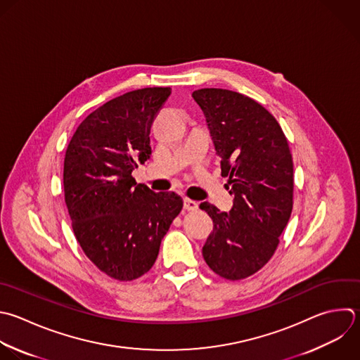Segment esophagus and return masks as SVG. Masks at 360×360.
Returning a JSON list of instances; mask_svg holds the SVG:
<instances>
[{
	"mask_svg": "<svg viewBox=\"0 0 360 360\" xmlns=\"http://www.w3.org/2000/svg\"><path fill=\"white\" fill-rule=\"evenodd\" d=\"M198 208V202L194 201V200H190V198H186L184 200V210L187 211H195Z\"/></svg>",
	"mask_w": 360,
	"mask_h": 360,
	"instance_id": "1",
	"label": "esophagus"
}]
</instances>
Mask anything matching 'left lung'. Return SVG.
Returning <instances> with one entry per match:
<instances>
[{
  "instance_id": "8db88e82",
  "label": "left lung",
  "mask_w": 360,
  "mask_h": 360,
  "mask_svg": "<svg viewBox=\"0 0 360 360\" xmlns=\"http://www.w3.org/2000/svg\"><path fill=\"white\" fill-rule=\"evenodd\" d=\"M204 112L233 207L221 212L204 201L214 229L202 246L212 271L240 280L273 256L292 210V158L276 118L255 100L222 89L193 93Z\"/></svg>"
}]
</instances>
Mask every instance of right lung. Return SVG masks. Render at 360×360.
I'll return each instance as SVG.
<instances>
[{"instance_id":"1","label":"right lung","mask_w":360,"mask_h":360,"mask_svg":"<svg viewBox=\"0 0 360 360\" xmlns=\"http://www.w3.org/2000/svg\"><path fill=\"white\" fill-rule=\"evenodd\" d=\"M170 87L120 96L76 129L65 156V201L77 242L105 274L121 281L150 270L163 236L183 208L176 193L136 184L132 172L150 155V127Z\"/></svg>"}]
</instances>
